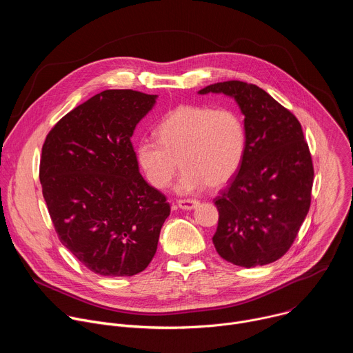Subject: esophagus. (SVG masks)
<instances>
[{
	"label": "esophagus",
	"instance_id": "obj_1",
	"mask_svg": "<svg viewBox=\"0 0 353 353\" xmlns=\"http://www.w3.org/2000/svg\"><path fill=\"white\" fill-rule=\"evenodd\" d=\"M198 204H199V203H198L196 199H179V201H177L179 208H181V210H184V211H191V210L196 208Z\"/></svg>",
	"mask_w": 353,
	"mask_h": 353
}]
</instances>
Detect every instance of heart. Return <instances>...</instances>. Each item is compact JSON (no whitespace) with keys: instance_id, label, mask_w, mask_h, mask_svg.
<instances>
[{"instance_id":"heart-1","label":"heart","mask_w":353,"mask_h":353,"mask_svg":"<svg viewBox=\"0 0 353 353\" xmlns=\"http://www.w3.org/2000/svg\"><path fill=\"white\" fill-rule=\"evenodd\" d=\"M158 138L137 143V161L148 181L165 188L181 166L174 191L192 194L226 184L239 170L245 152V130L230 109L187 105L172 110L158 127Z\"/></svg>"}]
</instances>
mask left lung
<instances>
[{"label":"left lung","mask_w":353,"mask_h":353,"mask_svg":"<svg viewBox=\"0 0 353 353\" xmlns=\"http://www.w3.org/2000/svg\"><path fill=\"white\" fill-rule=\"evenodd\" d=\"M198 93H223L244 116L245 152L215 199L219 222L214 245L239 267L274 263L289 250L310 208L314 170L301 125L253 83L218 82Z\"/></svg>","instance_id":"left-lung-1"}]
</instances>
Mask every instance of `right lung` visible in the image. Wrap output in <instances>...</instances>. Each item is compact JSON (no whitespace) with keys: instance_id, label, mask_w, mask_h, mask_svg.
<instances>
[{"instance_id":"right-lung-1","label":"right lung","mask_w":353,"mask_h":353,"mask_svg":"<svg viewBox=\"0 0 353 353\" xmlns=\"http://www.w3.org/2000/svg\"><path fill=\"white\" fill-rule=\"evenodd\" d=\"M158 94L112 89L65 114L41 148L40 183L60 241L86 268L131 276L152 261L170 215L139 173L131 137Z\"/></svg>"}]
</instances>
